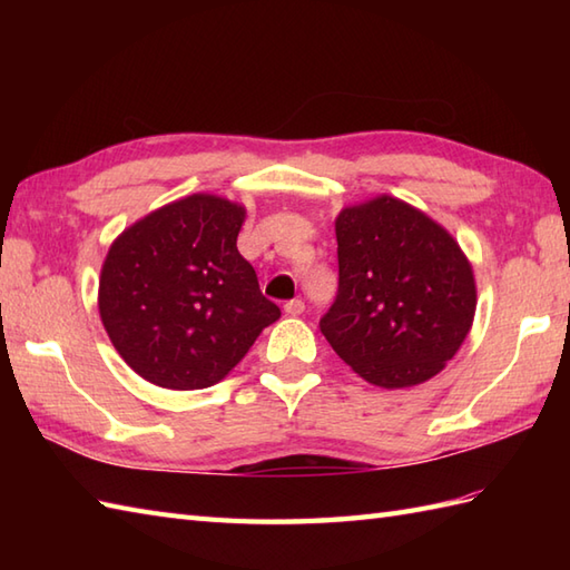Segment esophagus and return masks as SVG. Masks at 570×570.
<instances>
[{"label": "esophagus", "instance_id": "34e87169", "mask_svg": "<svg viewBox=\"0 0 570 570\" xmlns=\"http://www.w3.org/2000/svg\"><path fill=\"white\" fill-rule=\"evenodd\" d=\"M284 311H286V316H301V313L306 311V304L301 298H292L284 304Z\"/></svg>", "mask_w": 570, "mask_h": 570}]
</instances>
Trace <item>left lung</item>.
<instances>
[{
    "label": "left lung",
    "mask_w": 570,
    "mask_h": 570,
    "mask_svg": "<svg viewBox=\"0 0 570 570\" xmlns=\"http://www.w3.org/2000/svg\"><path fill=\"white\" fill-rule=\"evenodd\" d=\"M335 237L337 294L321 318L325 341L384 390L431 380L475 316V278L458 242L390 196L345 208Z\"/></svg>",
    "instance_id": "1"
}]
</instances>
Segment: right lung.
Listing matches in <instances>:
<instances>
[{
  "label": "right lung",
  "mask_w": 570,
  "mask_h": 570,
  "mask_svg": "<svg viewBox=\"0 0 570 570\" xmlns=\"http://www.w3.org/2000/svg\"><path fill=\"white\" fill-rule=\"evenodd\" d=\"M245 208L190 196L125 229L100 276V316L117 353L164 390L220 382L282 311L237 252Z\"/></svg>",
  "instance_id": "1"
}]
</instances>
